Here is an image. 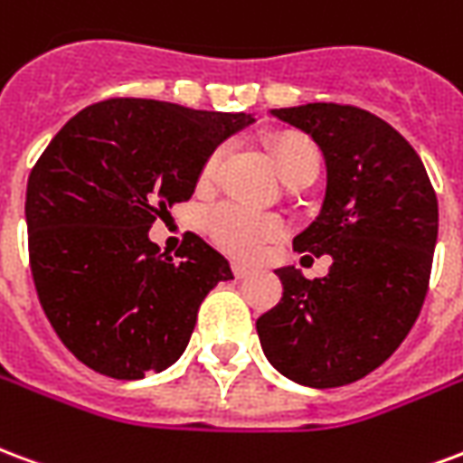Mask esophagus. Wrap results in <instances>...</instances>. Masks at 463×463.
<instances>
[{
  "mask_svg": "<svg viewBox=\"0 0 463 463\" xmlns=\"http://www.w3.org/2000/svg\"><path fill=\"white\" fill-rule=\"evenodd\" d=\"M232 271H234L236 279H246V276H251V273H254V269H251V266L241 264V261H236V264L232 266Z\"/></svg>",
  "mask_w": 463,
  "mask_h": 463,
  "instance_id": "esophagus-1",
  "label": "esophagus"
}]
</instances>
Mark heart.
<instances>
[{"instance_id":"1","label":"heart","mask_w":463,"mask_h":463,"mask_svg":"<svg viewBox=\"0 0 463 463\" xmlns=\"http://www.w3.org/2000/svg\"><path fill=\"white\" fill-rule=\"evenodd\" d=\"M217 155L207 162L204 167V177H209L214 167H217ZM273 162L281 172L283 180H288L308 165H318V153L313 150V145L298 137H288L273 147ZM207 227L212 236L219 244L227 246L229 251L239 256H251L259 251V246L264 244L266 239H271L281 232L279 219L266 217V214H256L251 209L234 207V204H224L217 207L207 217Z\"/></svg>"}]
</instances>
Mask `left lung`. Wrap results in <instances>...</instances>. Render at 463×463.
Wrapping results in <instances>:
<instances>
[{"instance_id": "left-lung-1", "label": "left lung", "mask_w": 463, "mask_h": 463, "mask_svg": "<svg viewBox=\"0 0 463 463\" xmlns=\"http://www.w3.org/2000/svg\"><path fill=\"white\" fill-rule=\"evenodd\" d=\"M326 160L318 217L293 239L296 251L333 256L308 281L276 269L281 303L256 320L264 355L306 387H343L380 367L420 316L430 286L439 207L427 170L383 118L338 103L276 108Z\"/></svg>"}]
</instances>
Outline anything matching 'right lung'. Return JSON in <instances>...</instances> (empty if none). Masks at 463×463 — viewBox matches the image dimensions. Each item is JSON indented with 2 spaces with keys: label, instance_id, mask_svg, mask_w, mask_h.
Wrapping results in <instances>:
<instances>
[{
  "label": "right lung",
  "instance_id": "add662e5",
  "mask_svg": "<svg viewBox=\"0 0 463 463\" xmlns=\"http://www.w3.org/2000/svg\"><path fill=\"white\" fill-rule=\"evenodd\" d=\"M251 123L249 113L110 98L53 135L26 182L29 264L46 318L83 365L140 380L180 360L204 296L234 273L202 236L170 256L147 232Z\"/></svg>",
  "mask_w": 463,
  "mask_h": 463
}]
</instances>
